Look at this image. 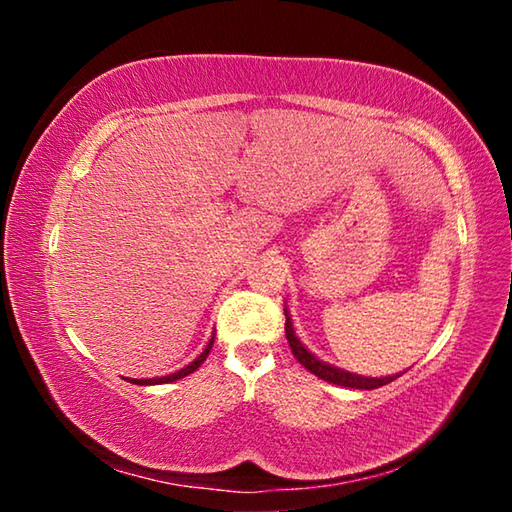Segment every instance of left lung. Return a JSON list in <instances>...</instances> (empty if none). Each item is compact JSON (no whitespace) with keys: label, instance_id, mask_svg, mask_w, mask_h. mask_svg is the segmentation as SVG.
<instances>
[{"label":"left lung","instance_id":"left-lung-1","mask_svg":"<svg viewBox=\"0 0 512 512\" xmlns=\"http://www.w3.org/2000/svg\"><path fill=\"white\" fill-rule=\"evenodd\" d=\"M284 316H287V325H284V332H287V341L291 345L293 357H296L309 372H314L318 379H325V381H329V384H336V386L359 388V391H372V388L386 386V384H391L393 379L400 377V375H391V377H363V375H357V372H348V370H343V368L332 366V363H327V361H320L316 354H311L305 348V345L300 343L296 332H293V323H291L289 309H284Z\"/></svg>","mask_w":512,"mask_h":512}]
</instances>
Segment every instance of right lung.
I'll use <instances>...</instances> for the list:
<instances>
[{
  "instance_id": "add662e5",
  "label": "right lung",
  "mask_w": 512,
  "mask_h": 512,
  "mask_svg": "<svg viewBox=\"0 0 512 512\" xmlns=\"http://www.w3.org/2000/svg\"><path fill=\"white\" fill-rule=\"evenodd\" d=\"M212 343H214V336L210 339V343L205 345V350L198 354V357L189 363V366H185V368H180L178 372H171V375H164V377H153V379H131V384H140V386H153V384H171V381H176V379H183V377H187V375H192L194 370H198L201 368V363L207 359V354H210V350H212Z\"/></svg>"
}]
</instances>
